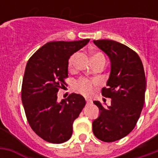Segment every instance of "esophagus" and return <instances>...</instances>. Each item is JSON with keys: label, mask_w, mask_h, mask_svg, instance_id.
I'll return each mask as SVG.
<instances>
[{"label": "esophagus", "mask_w": 158, "mask_h": 158, "mask_svg": "<svg viewBox=\"0 0 158 158\" xmlns=\"http://www.w3.org/2000/svg\"><path fill=\"white\" fill-rule=\"evenodd\" d=\"M86 102H87V104L92 103V100H90V99H86Z\"/></svg>", "instance_id": "obj_1"}]
</instances>
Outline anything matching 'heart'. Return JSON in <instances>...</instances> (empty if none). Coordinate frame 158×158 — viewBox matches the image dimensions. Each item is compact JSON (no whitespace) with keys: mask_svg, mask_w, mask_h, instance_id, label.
Here are the masks:
<instances>
[{"mask_svg":"<svg viewBox=\"0 0 158 158\" xmlns=\"http://www.w3.org/2000/svg\"><path fill=\"white\" fill-rule=\"evenodd\" d=\"M75 56L76 54L72 55L69 60V63H68V66L69 69H71L73 65H74V59H75ZM99 57H104V56L100 52H96L93 55V60H95ZM98 83L95 80H89L87 79H81L78 80L75 84L76 89L79 90L81 94L84 95H90V94L94 92V87L96 86Z\"/></svg>","mask_w":158,"mask_h":158,"instance_id":"heart-1","label":"heart"}]
</instances>
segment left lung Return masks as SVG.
<instances>
[{
    "instance_id": "left-lung-1",
    "label": "left lung",
    "mask_w": 158,
    "mask_h": 158,
    "mask_svg": "<svg viewBox=\"0 0 158 158\" xmlns=\"http://www.w3.org/2000/svg\"><path fill=\"white\" fill-rule=\"evenodd\" d=\"M94 43L110 59L108 88H103L102 94L111 102L107 107L94 102L100 115L93 121V132L103 142H114L129 135L139 118L146 90L144 69L139 55L127 46L107 39Z\"/></svg>"
}]
</instances>
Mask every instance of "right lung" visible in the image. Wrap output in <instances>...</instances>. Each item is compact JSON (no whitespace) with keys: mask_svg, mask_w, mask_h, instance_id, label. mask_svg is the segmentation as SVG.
Listing matches in <instances>:
<instances>
[{"mask_svg":"<svg viewBox=\"0 0 158 158\" xmlns=\"http://www.w3.org/2000/svg\"><path fill=\"white\" fill-rule=\"evenodd\" d=\"M90 39L46 43L28 60L21 98L28 124L37 135L52 143L70 139L73 123L86 104L82 95L69 94L57 102V93L68 77L69 57Z\"/></svg>","mask_w":158,"mask_h":158,"instance_id":"1","label":"right lung"}]
</instances>
